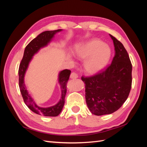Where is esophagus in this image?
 <instances>
[{
    "mask_svg": "<svg viewBox=\"0 0 147 147\" xmlns=\"http://www.w3.org/2000/svg\"><path fill=\"white\" fill-rule=\"evenodd\" d=\"M78 77V74H76L75 72H72V74H70V78L72 79H76Z\"/></svg>",
    "mask_w": 147,
    "mask_h": 147,
    "instance_id": "obj_1",
    "label": "esophagus"
}]
</instances>
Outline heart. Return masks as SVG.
<instances>
[{
	"instance_id": "heart-1",
	"label": "heart",
	"mask_w": 147,
	"mask_h": 147,
	"mask_svg": "<svg viewBox=\"0 0 147 147\" xmlns=\"http://www.w3.org/2000/svg\"><path fill=\"white\" fill-rule=\"evenodd\" d=\"M75 53L78 58L85 59L84 68L90 74H96L104 68L111 57L110 47L97 39L77 47Z\"/></svg>"
}]
</instances>
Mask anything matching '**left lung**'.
I'll use <instances>...</instances> for the list:
<instances>
[{"label":"left lung","mask_w":147,"mask_h":147,"mask_svg":"<svg viewBox=\"0 0 147 147\" xmlns=\"http://www.w3.org/2000/svg\"><path fill=\"white\" fill-rule=\"evenodd\" d=\"M115 47V56L107 68L82 80L85 84L88 107L95 115L116 112L127 99L132 85V64L123 44L110 35Z\"/></svg>","instance_id":"left-lung-1"}]
</instances>
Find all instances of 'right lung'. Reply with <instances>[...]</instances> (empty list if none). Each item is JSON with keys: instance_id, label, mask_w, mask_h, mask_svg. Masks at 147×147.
I'll list each match as a JSON object with an SVG mask.
<instances>
[{"instance_id": "obj_1", "label": "right lung", "mask_w": 147, "mask_h": 147, "mask_svg": "<svg viewBox=\"0 0 147 147\" xmlns=\"http://www.w3.org/2000/svg\"><path fill=\"white\" fill-rule=\"evenodd\" d=\"M61 30L62 29L45 31L39 34L36 38L33 39L26 46L23 59L19 67V86L24 102L28 108L33 112L45 117H56L61 113L64 105L65 97L67 92V83L69 79L71 71L68 69H65L59 73V83L61 89V98L56 105L47 108L40 107L35 103L26 90L24 82V77L29 62L32 59V56L41 48L47 46L48 43L51 40L52 38L54 37V35Z\"/></svg>"}]
</instances>
